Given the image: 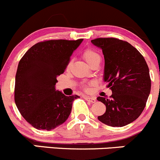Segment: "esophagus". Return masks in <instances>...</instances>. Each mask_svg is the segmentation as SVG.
Wrapping results in <instances>:
<instances>
[{
	"label": "esophagus",
	"mask_w": 160,
	"mask_h": 160,
	"mask_svg": "<svg viewBox=\"0 0 160 160\" xmlns=\"http://www.w3.org/2000/svg\"><path fill=\"white\" fill-rule=\"evenodd\" d=\"M84 99H85V100L88 101V102H95L96 101V98L90 97V96H84Z\"/></svg>",
	"instance_id": "obj_1"
}]
</instances>
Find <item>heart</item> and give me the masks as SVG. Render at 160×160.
<instances>
[{"mask_svg":"<svg viewBox=\"0 0 160 160\" xmlns=\"http://www.w3.org/2000/svg\"><path fill=\"white\" fill-rule=\"evenodd\" d=\"M83 57L89 65H91L92 63H94L97 60L100 59V56H99V53L94 50H90V49H88V50L84 51Z\"/></svg>","mask_w":160,"mask_h":160,"instance_id":"1","label":"heart"}]
</instances>
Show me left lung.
<instances>
[{
  "mask_svg": "<svg viewBox=\"0 0 160 160\" xmlns=\"http://www.w3.org/2000/svg\"><path fill=\"white\" fill-rule=\"evenodd\" d=\"M92 43L104 55V82L112 95L97 98L106 106L98 120L111 127H123L135 121L143 111L151 91L149 70L138 50L116 38H98Z\"/></svg>",
  "mask_w": 160,
  "mask_h": 160,
  "instance_id": "8db88e82",
  "label": "left lung"
}]
</instances>
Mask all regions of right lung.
Returning a JSON list of instances; mask_svg holds the SVG:
<instances>
[{"instance_id":"add662e5","label":"right lung","mask_w":160,"mask_h":160,"mask_svg":"<svg viewBox=\"0 0 160 160\" xmlns=\"http://www.w3.org/2000/svg\"><path fill=\"white\" fill-rule=\"evenodd\" d=\"M53 39L38 42L24 54L15 75V102L22 116L38 130L50 131L65 122L79 96L56 90L57 77L64 72L71 56L82 43Z\"/></svg>"}]
</instances>
